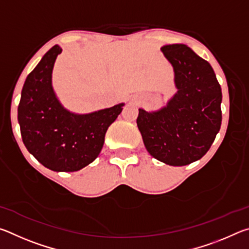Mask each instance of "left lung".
Masks as SVG:
<instances>
[{"instance_id": "8db88e82", "label": "left lung", "mask_w": 249, "mask_h": 249, "mask_svg": "<svg viewBox=\"0 0 249 249\" xmlns=\"http://www.w3.org/2000/svg\"><path fill=\"white\" fill-rule=\"evenodd\" d=\"M161 52L175 71L177 93L166 107L140 108L137 126L148 153L170 166L201 159L215 140L222 123V90L208 61L183 44Z\"/></svg>"}]
</instances>
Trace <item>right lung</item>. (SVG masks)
I'll use <instances>...</instances> for the list:
<instances>
[{
    "label": "right lung",
    "mask_w": 249,
    "mask_h": 249,
    "mask_svg": "<svg viewBox=\"0 0 249 249\" xmlns=\"http://www.w3.org/2000/svg\"><path fill=\"white\" fill-rule=\"evenodd\" d=\"M54 45L27 75L18 108L25 147L41 165L58 172L82 169L98 157L108 126L124 103L89 114H75L59 102L53 89L54 61L61 53Z\"/></svg>",
    "instance_id": "right-lung-1"
}]
</instances>
